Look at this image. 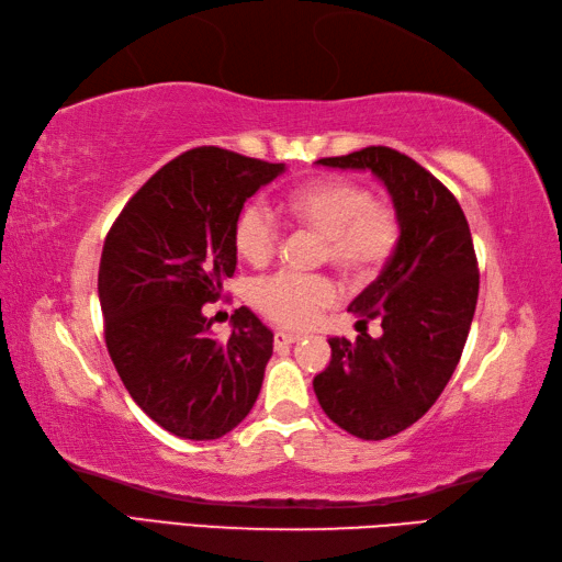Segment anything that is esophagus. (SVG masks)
Segmentation results:
<instances>
[{
  "label": "esophagus",
  "mask_w": 562,
  "mask_h": 562,
  "mask_svg": "<svg viewBox=\"0 0 562 562\" xmlns=\"http://www.w3.org/2000/svg\"><path fill=\"white\" fill-rule=\"evenodd\" d=\"M272 340H274V346L280 348V346H292V344H296V340H300V336L288 334V331H274Z\"/></svg>",
  "instance_id": "34e87169"
}]
</instances>
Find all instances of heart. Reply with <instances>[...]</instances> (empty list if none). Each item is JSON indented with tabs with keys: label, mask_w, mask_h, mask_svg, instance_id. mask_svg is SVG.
<instances>
[{
	"label": "heart",
	"mask_w": 562,
	"mask_h": 562,
	"mask_svg": "<svg viewBox=\"0 0 562 562\" xmlns=\"http://www.w3.org/2000/svg\"><path fill=\"white\" fill-rule=\"evenodd\" d=\"M284 206L296 224L322 238V260L331 262L348 280L375 278L402 238L397 209L375 200L370 187L348 178H316L294 187ZM234 246L250 266H266L278 252L280 224L266 204L248 202L240 209L234 222ZM252 302L270 322L304 328L336 302V288L328 278L278 272L256 284Z\"/></svg>",
	"instance_id": "obj_1"
}]
</instances>
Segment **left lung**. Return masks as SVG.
Wrapping results in <instances>:
<instances>
[{"instance_id": "8db88e82", "label": "left lung", "mask_w": 562, "mask_h": 562, "mask_svg": "<svg viewBox=\"0 0 562 562\" xmlns=\"http://www.w3.org/2000/svg\"><path fill=\"white\" fill-rule=\"evenodd\" d=\"M318 162L370 170L402 218L397 250L348 306L358 324L380 322L382 336L328 338L331 362L314 378L328 419L382 441L431 409L463 356L480 290L475 248L456 196L404 153L368 146Z\"/></svg>"}]
</instances>
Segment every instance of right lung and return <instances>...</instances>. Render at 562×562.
Segmentation results:
<instances>
[{"label": "right lung", "mask_w": 562, "mask_h": 562, "mask_svg": "<svg viewBox=\"0 0 562 562\" xmlns=\"http://www.w3.org/2000/svg\"><path fill=\"white\" fill-rule=\"evenodd\" d=\"M282 162L202 146L153 175L121 209L99 262L106 350L153 422L214 441L246 419L272 356V331L246 306L216 340L202 306L236 270L234 222Z\"/></svg>", "instance_id": "obj_1"}]
</instances>
